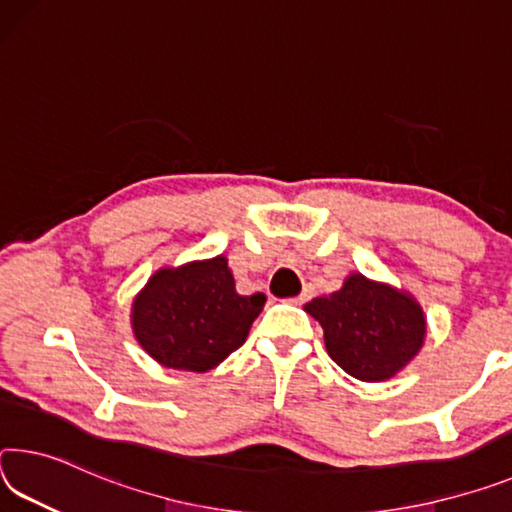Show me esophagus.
Instances as JSON below:
<instances>
[{
    "label": "esophagus",
    "mask_w": 512,
    "mask_h": 512,
    "mask_svg": "<svg viewBox=\"0 0 512 512\" xmlns=\"http://www.w3.org/2000/svg\"><path fill=\"white\" fill-rule=\"evenodd\" d=\"M312 294H314L312 287H303V291H300V296L296 298V303H307V300L312 298Z\"/></svg>",
    "instance_id": "esophagus-1"
}]
</instances>
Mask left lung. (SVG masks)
Returning a JSON list of instances; mask_svg holds the SVG:
<instances>
[{
	"instance_id": "left-lung-1",
	"label": "left lung",
	"mask_w": 512,
	"mask_h": 512,
	"mask_svg": "<svg viewBox=\"0 0 512 512\" xmlns=\"http://www.w3.org/2000/svg\"><path fill=\"white\" fill-rule=\"evenodd\" d=\"M305 312L321 323L326 351L362 383L394 378L426 342V314L410 291L348 273L342 289L319 296Z\"/></svg>"
}]
</instances>
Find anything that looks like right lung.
<instances>
[{
  "label": "right lung",
  "instance_id": "obj_1",
  "mask_svg": "<svg viewBox=\"0 0 512 512\" xmlns=\"http://www.w3.org/2000/svg\"><path fill=\"white\" fill-rule=\"evenodd\" d=\"M266 296H241L225 255L161 266L132 300V332L166 369L207 373L248 339Z\"/></svg>",
  "mask_w": 512,
  "mask_h": 512
}]
</instances>
